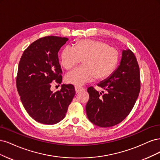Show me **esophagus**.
Returning <instances> with one entry per match:
<instances>
[{
  "label": "esophagus",
  "mask_w": 160,
  "mask_h": 160,
  "mask_svg": "<svg viewBox=\"0 0 160 160\" xmlns=\"http://www.w3.org/2000/svg\"><path fill=\"white\" fill-rule=\"evenodd\" d=\"M84 90V88H82L80 86H75V91L76 93H79V92H81L82 91Z\"/></svg>",
  "instance_id": "34e87169"
}]
</instances>
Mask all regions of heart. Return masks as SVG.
Listing matches in <instances>:
<instances>
[{
    "instance_id": "b5f03b06",
    "label": "heart",
    "mask_w": 160,
    "mask_h": 160,
    "mask_svg": "<svg viewBox=\"0 0 160 160\" xmlns=\"http://www.w3.org/2000/svg\"><path fill=\"white\" fill-rule=\"evenodd\" d=\"M120 58L118 49L104 41L82 39L75 46H66L60 55V64L66 70L72 68L82 59L83 65L66 75V82L75 86H82L96 79H104L115 70Z\"/></svg>"
}]
</instances>
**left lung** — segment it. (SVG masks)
Wrapping results in <instances>:
<instances>
[{"mask_svg":"<svg viewBox=\"0 0 160 160\" xmlns=\"http://www.w3.org/2000/svg\"><path fill=\"white\" fill-rule=\"evenodd\" d=\"M98 86L106 92L101 96L102 93L93 87L88 88L90 98L86 106V115L97 126H114L130 114L140 93V68L131 50L122 51L118 68Z\"/></svg>","mask_w":160,"mask_h":160,"instance_id":"left-lung-1","label":"left lung"}]
</instances>
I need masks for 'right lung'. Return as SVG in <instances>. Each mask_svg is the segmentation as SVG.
Returning <instances> with one entry per match:
<instances>
[{
	"label": "right lung",
	"instance_id": "right-lung-1",
	"mask_svg": "<svg viewBox=\"0 0 160 160\" xmlns=\"http://www.w3.org/2000/svg\"><path fill=\"white\" fill-rule=\"evenodd\" d=\"M68 40L54 36L40 38L24 51L19 62L17 88L20 100L28 114L44 124L63 120L76 94L72 84L50 90L51 82L61 84L62 80L58 52Z\"/></svg>",
	"mask_w": 160,
	"mask_h": 160
}]
</instances>
